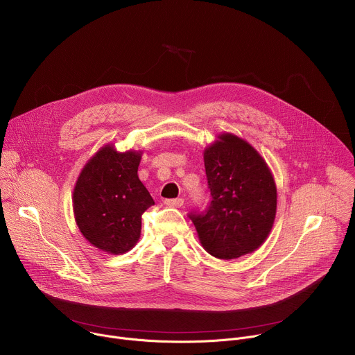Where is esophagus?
Here are the masks:
<instances>
[{"instance_id":"1","label":"esophagus","mask_w":355,"mask_h":355,"mask_svg":"<svg viewBox=\"0 0 355 355\" xmlns=\"http://www.w3.org/2000/svg\"><path fill=\"white\" fill-rule=\"evenodd\" d=\"M164 204L170 208H181L184 205V199L182 198H177V199H166Z\"/></svg>"}]
</instances>
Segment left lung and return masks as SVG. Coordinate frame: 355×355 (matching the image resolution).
Instances as JSON below:
<instances>
[{
	"instance_id": "obj_1",
	"label": "left lung",
	"mask_w": 355,
	"mask_h": 355,
	"mask_svg": "<svg viewBox=\"0 0 355 355\" xmlns=\"http://www.w3.org/2000/svg\"><path fill=\"white\" fill-rule=\"evenodd\" d=\"M212 202L205 215H191L211 256L234 260L256 251L271 233L277 185L264 157L247 140L223 132L205 147Z\"/></svg>"
}]
</instances>
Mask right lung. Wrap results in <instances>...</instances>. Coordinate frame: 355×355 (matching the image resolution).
I'll use <instances>...</instances> for the list:
<instances>
[{"label":"right lung","instance_id":"1","mask_svg":"<svg viewBox=\"0 0 355 355\" xmlns=\"http://www.w3.org/2000/svg\"><path fill=\"white\" fill-rule=\"evenodd\" d=\"M143 150L118 151L107 143L81 168L74 191L76 223L94 247L121 256L140 239L141 215L155 205L139 180Z\"/></svg>","mask_w":355,"mask_h":355}]
</instances>
